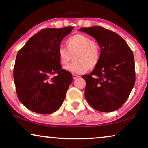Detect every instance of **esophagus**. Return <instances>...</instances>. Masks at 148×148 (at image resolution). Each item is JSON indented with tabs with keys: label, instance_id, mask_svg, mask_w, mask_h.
<instances>
[{
	"label": "esophagus",
	"instance_id": "obj_1",
	"mask_svg": "<svg viewBox=\"0 0 148 148\" xmlns=\"http://www.w3.org/2000/svg\"><path fill=\"white\" fill-rule=\"evenodd\" d=\"M79 77V76L77 75H75V74H73V79H77Z\"/></svg>",
	"mask_w": 148,
	"mask_h": 148
}]
</instances>
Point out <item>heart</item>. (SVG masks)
<instances>
[{"label":"heart","instance_id":"b5f03b06","mask_svg":"<svg viewBox=\"0 0 148 148\" xmlns=\"http://www.w3.org/2000/svg\"><path fill=\"white\" fill-rule=\"evenodd\" d=\"M66 48H58L57 56L60 64L65 66L69 63L74 54L75 60L65 70L74 73H84L90 68H94L99 62L101 55L100 47L90 36L77 34L69 38L66 42Z\"/></svg>","mask_w":148,"mask_h":148}]
</instances>
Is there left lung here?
Instances as JSON below:
<instances>
[{
    "instance_id": "8db88e82",
    "label": "left lung",
    "mask_w": 148,
    "mask_h": 148,
    "mask_svg": "<svg viewBox=\"0 0 148 148\" xmlns=\"http://www.w3.org/2000/svg\"><path fill=\"white\" fill-rule=\"evenodd\" d=\"M94 37L101 48L98 64L89 75L85 98L91 106L100 112L118 110L129 98L135 82L132 50L115 32L100 26L79 29Z\"/></svg>"
}]
</instances>
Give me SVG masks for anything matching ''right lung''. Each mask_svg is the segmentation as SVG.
Wrapping results in <instances>:
<instances>
[{"mask_svg":"<svg viewBox=\"0 0 148 148\" xmlns=\"http://www.w3.org/2000/svg\"><path fill=\"white\" fill-rule=\"evenodd\" d=\"M73 28L40 30L18 52L13 69L14 82L18 98L29 110L48 114L61 106L73 77L69 71L61 69L57 51L62 40Z\"/></svg>","mask_w":148,"mask_h":148,"instance_id":"obj_1","label":"right lung"}]
</instances>
